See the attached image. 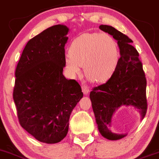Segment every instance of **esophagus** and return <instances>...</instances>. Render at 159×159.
<instances>
[{
    "label": "esophagus",
    "mask_w": 159,
    "mask_h": 159,
    "mask_svg": "<svg viewBox=\"0 0 159 159\" xmlns=\"http://www.w3.org/2000/svg\"><path fill=\"white\" fill-rule=\"evenodd\" d=\"M81 89H82V92L83 93L85 94V95H88L89 93V87L87 86V85H82V87H81Z\"/></svg>",
    "instance_id": "obj_1"
}]
</instances>
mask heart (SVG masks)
<instances>
[{"mask_svg": "<svg viewBox=\"0 0 159 159\" xmlns=\"http://www.w3.org/2000/svg\"><path fill=\"white\" fill-rule=\"evenodd\" d=\"M120 50L115 39L106 33H84L75 38L66 57L68 72L75 76L84 66L85 74L94 82H104L115 73Z\"/></svg>", "mask_w": 159, "mask_h": 159, "instance_id": "obj_1", "label": "heart"}]
</instances>
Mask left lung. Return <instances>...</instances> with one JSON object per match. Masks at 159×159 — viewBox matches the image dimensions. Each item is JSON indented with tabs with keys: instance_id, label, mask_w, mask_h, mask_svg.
Listing matches in <instances>:
<instances>
[{
	"instance_id": "8db88e82",
	"label": "left lung",
	"mask_w": 159,
	"mask_h": 159,
	"mask_svg": "<svg viewBox=\"0 0 159 159\" xmlns=\"http://www.w3.org/2000/svg\"><path fill=\"white\" fill-rule=\"evenodd\" d=\"M99 28L117 41L120 58L113 75L104 84L94 87L89 97L101 135L107 139L118 140L126 135L116 134L110 129L113 114L123 105L132 106L139 109L141 119L144 118L147 110V80L131 39L111 26L101 25Z\"/></svg>"
}]
</instances>
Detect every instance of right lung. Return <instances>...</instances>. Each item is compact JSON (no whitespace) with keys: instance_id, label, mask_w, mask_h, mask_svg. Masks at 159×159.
<instances>
[{"instance_id":"obj_1","label":"right lung","mask_w":159,"mask_h":159,"mask_svg":"<svg viewBox=\"0 0 159 159\" xmlns=\"http://www.w3.org/2000/svg\"><path fill=\"white\" fill-rule=\"evenodd\" d=\"M68 31L58 24L31 39L16 69L13 100L19 122L45 143L65 138L70 116L83 97L78 82L62 74Z\"/></svg>"}]
</instances>
